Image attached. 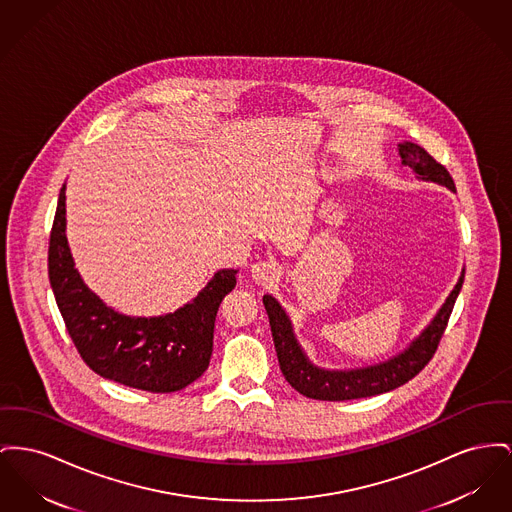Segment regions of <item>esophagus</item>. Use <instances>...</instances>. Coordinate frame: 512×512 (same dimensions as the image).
Wrapping results in <instances>:
<instances>
[{"label":"esophagus","mask_w":512,"mask_h":512,"mask_svg":"<svg viewBox=\"0 0 512 512\" xmlns=\"http://www.w3.org/2000/svg\"><path fill=\"white\" fill-rule=\"evenodd\" d=\"M280 276V269L276 263L272 261H261L257 265L251 267V278L255 284H261V286H271Z\"/></svg>","instance_id":"esophagus-1"}]
</instances>
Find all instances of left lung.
<instances>
[{"label": "left lung", "mask_w": 512, "mask_h": 512, "mask_svg": "<svg viewBox=\"0 0 512 512\" xmlns=\"http://www.w3.org/2000/svg\"><path fill=\"white\" fill-rule=\"evenodd\" d=\"M398 154L402 158V164L408 166L418 180L445 185L452 193H456L454 181L447 168L439 164L425 149H421L420 145L410 141L398 143ZM462 282L464 269L460 272V278L452 288L449 298L433 317V321L420 332V336H416L410 342V346L404 352L392 356L391 360L358 369H323L311 363L294 334L292 321L286 315L284 307L269 294L263 296L282 375L303 396L331 402L367 398L398 389L400 385L414 379L433 358L437 344L447 329Z\"/></svg>", "instance_id": "obj_1"}]
</instances>
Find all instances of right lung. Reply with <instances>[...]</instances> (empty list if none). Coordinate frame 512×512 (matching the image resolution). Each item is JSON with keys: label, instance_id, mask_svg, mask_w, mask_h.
Masks as SVG:
<instances>
[{"label": "right lung", "instance_id": "right-lung-1", "mask_svg": "<svg viewBox=\"0 0 512 512\" xmlns=\"http://www.w3.org/2000/svg\"><path fill=\"white\" fill-rule=\"evenodd\" d=\"M50 284L67 332L83 361L104 379L149 392H174L209 367L214 321L236 288L234 269L216 272L199 296L174 313L129 317L100 300L83 282L65 236L61 187L48 249Z\"/></svg>", "mask_w": 512, "mask_h": 512}]
</instances>
